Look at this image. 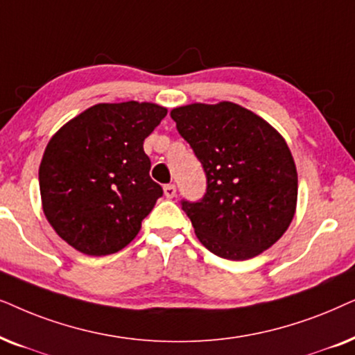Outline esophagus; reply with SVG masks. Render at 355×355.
Masks as SVG:
<instances>
[{
	"label": "esophagus",
	"instance_id": "obj_1",
	"mask_svg": "<svg viewBox=\"0 0 355 355\" xmlns=\"http://www.w3.org/2000/svg\"><path fill=\"white\" fill-rule=\"evenodd\" d=\"M164 195L165 198H168V200H172V198H175V195H177V187L172 185V183H170V185H165Z\"/></svg>",
	"mask_w": 355,
	"mask_h": 355
}]
</instances>
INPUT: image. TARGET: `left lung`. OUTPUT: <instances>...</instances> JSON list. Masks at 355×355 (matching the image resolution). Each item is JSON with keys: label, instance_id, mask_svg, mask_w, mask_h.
<instances>
[{"label": "left lung", "instance_id": "left-lung-1", "mask_svg": "<svg viewBox=\"0 0 355 355\" xmlns=\"http://www.w3.org/2000/svg\"><path fill=\"white\" fill-rule=\"evenodd\" d=\"M202 164V200L182 201L196 237L217 257L243 261L279 240L297 207V168L286 139L234 102L190 103L170 112Z\"/></svg>", "mask_w": 355, "mask_h": 355}]
</instances>
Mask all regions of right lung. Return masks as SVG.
Returning a JSON list of instances; mask_svg holds the SVG:
<instances>
[{
  "mask_svg": "<svg viewBox=\"0 0 355 355\" xmlns=\"http://www.w3.org/2000/svg\"><path fill=\"white\" fill-rule=\"evenodd\" d=\"M165 115L150 102L97 103L51 136L39 168L42 207L78 252L112 254L138 235L164 193L143 144Z\"/></svg>",
  "mask_w": 355,
  "mask_h": 355,
  "instance_id": "right-lung-1",
  "label": "right lung"
}]
</instances>
